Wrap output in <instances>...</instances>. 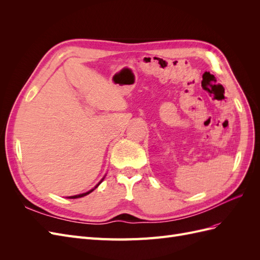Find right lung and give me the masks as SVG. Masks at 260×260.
Returning <instances> with one entry per match:
<instances>
[{"label": "right lung", "mask_w": 260, "mask_h": 260, "mask_svg": "<svg viewBox=\"0 0 260 260\" xmlns=\"http://www.w3.org/2000/svg\"><path fill=\"white\" fill-rule=\"evenodd\" d=\"M104 178H105V176L103 177V179H102L101 181H100V182L95 185V186H94L93 188H91V190L90 191H88V192H85V193H82V194H78V195H74V196H68V199H79V198H83V196H85V195H88V194H90L91 192H93L94 190H95V188L102 183V181H103L104 180Z\"/></svg>", "instance_id": "add662e5"}]
</instances>
